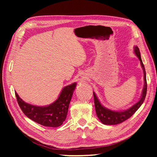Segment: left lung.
I'll return each mask as SVG.
<instances>
[{"mask_svg": "<svg viewBox=\"0 0 157 157\" xmlns=\"http://www.w3.org/2000/svg\"><path fill=\"white\" fill-rule=\"evenodd\" d=\"M134 52L135 55L138 58L140 61V64L144 71V88L142 90L141 96L140 98L139 101L136 102L134 105H133L129 109H126V110L122 111H117V110H111L110 109H108L102 105V103L99 101L98 97L94 92V103H95V108H96V111L98 118L101 122L102 124L105 125H115L120 124L122 122H124L131 117L136 111L138 109L141 105L143 104L147 94V80H146V72L144 65L142 62L140 52L137 46L134 47Z\"/></svg>", "mask_w": 157, "mask_h": 157, "instance_id": "obj_1", "label": "left lung"}]
</instances>
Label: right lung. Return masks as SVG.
I'll use <instances>...</instances> for the list:
<instances>
[{
	"mask_svg": "<svg viewBox=\"0 0 157 157\" xmlns=\"http://www.w3.org/2000/svg\"><path fill=\"white\" fill-rule=\"evenodd\" d=\"M77 82L63 88L58 99L50 105L38 106L27 103L15 92L17 101L23 113L38 124L48 127H59L67 117L69 105Z\"/></svg>",
	"mask_w": 157,
	"mask_h": 157,
	"instance_id": "add662e5",
	"label": "right lung"
}]
</instances>
